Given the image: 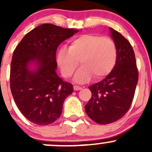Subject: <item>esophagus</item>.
I'll return each instance as SVG.
<instances>
[{"label": "esophagus", "instance_id": "1", "mask_svg": "<svg viewBox=\"0 0 152 152\" xmlns=\"http://www.w3.org/2000/svg\"><path fill=\"white\" fill-rule=\"evenodd\" d=\"M73 90H82V87H79V86H78V85H74V86H73Z\"/></svg>", "mask_w": 152, "mask_h": 152}]
</instances>
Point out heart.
<instances>
[{"instance_id":"obj_1","label":"heart","mask_w":152,"mask_h":152,"mask_svg":"<svg viewBox=\"0 0 152 152\" xmlns=\"http://www.w3.org/2000/svg\"><path fill=\"white\" fill-rule=\"evenodd\" d=\"M56 60L66 78L73 76L81 61L82 66L75 75L74 81L83 84L93 76L102 79L111 73L117 61V48L110 37L81 35L70 41L69 48L62 46L58 50Z\"/></svg>"}]
</instances>
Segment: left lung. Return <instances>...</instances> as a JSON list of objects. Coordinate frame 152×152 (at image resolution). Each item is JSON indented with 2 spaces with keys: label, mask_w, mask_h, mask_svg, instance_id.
I'll use <instances>...</instances> for the list:
<instances>
[{
  "label": "left lung",
  "mask_w": 152,
  "mask_h": 152,
  "mask_svg": "<svg viewBox=\"0 0 152 152\" xmlns=\"http://www.w3.org/2000/svg\"><path fill=\"white\" fill-rule=\"evenodd\" d=\"M110 32L117 48L115 65L104 79L89 87L92 97L85 107L87 115L99 124L113 123L127 113L138 81L131 44L117 31L110 28Z\"/></svg>",
  "instance_id": "1"
}]
</instances>
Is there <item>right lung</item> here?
Listing matches in <instances>:
<instances>
[{
	"mask_svg": "<svg viewBox=\"0 0 152 152\" xmlns=\"http://www.w3.org/2000/svg\"><path fill=\"white\" fill-rule=\"evenodd\" d=\"M77 32L42 24L26 34L14 51L11 91L20 113L32 123L45 126L54 122L73 93V85L56 74V53L61 42Z\"/></svg>",
	"mask_w": 152,
	"mask_h": 152,
	"instance_id": "right-lung-1",
	"label": "right lung"
}]
</instances>
